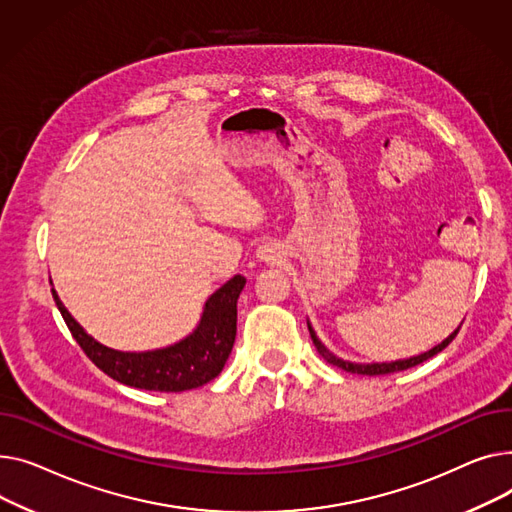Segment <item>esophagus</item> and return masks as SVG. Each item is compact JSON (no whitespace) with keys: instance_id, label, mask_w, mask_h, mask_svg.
I'll use <instances>...</instances> for the list:
<instances>
[{"instance_id":"34e87169","label":"esophagus","mask_w":512,"mask_h":512,"mask_svg":"<svg viewBox=\"0 0 512 512\" xmlns=\"http://www.w3.org/2000/svg\"><path fill=\"white\" fill-rule=\"evenodd\" d=\"M262 262H277L281 258V246L277 242H266L256 250Z\"/></svg>"}]
</instances>
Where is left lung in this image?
<instances>
[{"label":"left lung","instance_id":"8db88e82","mask_svg":"<svg viewBox=\"0 0 512 512\" xmlns=\"http://www.w3.org/2000/svg\"><path fill=\"white\" fill-rule=\"evenodd\" d=\"M308 328H310V337H312V341H314V345H316L318 353L326 359L328 364H333V366H337V368H341V370H345V372H351V374L382 376V374H393V372H401V370L413 368V366H417V364L426 362V359L434 357L436 353H440L444 347H448V343L457 337V333H459V328H461V326L455 330L453 335H448L440 345H436L434 349H430V351H426V353H422V355L409 357V359H399V362H390V364H386V362H384V364H353V362H345V359H341V357L333 355V353H330V351L322 345V341L316 337V333H314V328L310 326V322H308Z\"/></svg>","mask_w":512,"mask_h":512}]
</instances>
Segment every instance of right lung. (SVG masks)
Listing matches in <instances>:
<instances>
[{
  "label": "right lung",
  "mask_w": 512,
  "mask_h": 512,
  "mask_svg": "<svg viewBox=\"0 0 512 512\" xmlns=\"http://www.w3.org/2000/svg\"><path fill=\"white\" fill-rule=\"evenodd\" d=\"M244 285L246 279L235 275L206 299L200 324L192 335L165 349L142 353L115 351L101 345L72 318L55 289H51V293L72 337L99 370L126 386L159 390V393H182L221 374L235 343L237 297Z\"/></svg>",
  "instance_id": "1"
}]
</instances>
